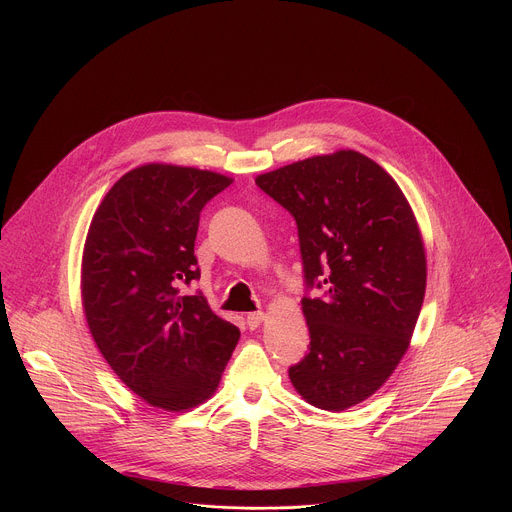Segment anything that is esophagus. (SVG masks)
<instances>
[{"label":"esophagus","instance_id":"1","mask_svg":"<svg viewBox=\"0 0 512 512\" xmlns=\"http://www.w3.org/2000/svg\"><path fill=\"white\" fill-rule=\"evenodd\" d=\"M263 320H265V314H263V312H251V314H247V326H249L251 330L259 328Z\"/></svg>","mask_w":512,"mask_h":512}]
</instances>
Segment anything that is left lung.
<instances>
[{"instance_id": "1", "label": "left lung", "mask_w": 512, "mask_h": 512, "mask_svg": "<svg viewBox=\"0 0 512 512\" xmlns=\"http://www.w3.org/2000/svg\"><path fill=\"white\" fill-rule=\"evenodd\" d=\"M298 225L310 330L308 354L289 367L312 405L342 411L395 371L425 294V251L397 182L352 150L257 176ZM322 288L320 299H310Z\"/></svg>"}]
</instances>
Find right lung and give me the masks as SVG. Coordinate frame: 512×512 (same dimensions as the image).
<instances>
[{
  "instance_id": "right-lung-1",
  "label": "right lung",
  "mask_w": 512,
  "mask_h": 512,
  "mask_svg": "<svg viewBox=\"0 0 512 512\" xmlns=\"http://www.w3.org/2000/svg\"><path fill=\"white\" fill-rule=\"evenodd\" d=\"M231 178L148 164L107 192L83 253V306L115 375L143 401L184 411L206 401L239 342L196 291L200 212Z\"/></svg>"
}]
</instances>
